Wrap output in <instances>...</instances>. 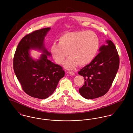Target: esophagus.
Wrapping results in <instances>:
<instances>
[{
	"mask_svg": "<svg viewBox=\"0 0 133 133\" xmlns=\"http://www.w3.org/2000/svg\"><path fill=\"white\" fill-rule=\"evenodd\" d=\"M68 74L70 75H75V73L73 72H71V71H70L68 72Z\"/></svg>",
	"mask_w": 133,
	"mask_h": 133,
	"instance_id": "esophagus-1",
	"label": "esophagus"
}]
</instances>
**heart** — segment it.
Segmentation results:
<instances>
[{
	"label": "heart",
	"mask_w": 133,
	"mask_h": 133,
	"mask_svg": "<svg viewBox=\"0 0 133 133\" xmlns=\"http://www.w3.org/2000/svg\"><path fill=\"white\" fill-rule=\"evenodd\" d=\"M99 45V38L94 32H71L59 38L58 43H53L50 52L58 64L63 63L68 54L70 57L64 63V66L73 70L78 64L84 66L90 63L96 56Z\"/></svg>",
	"instance_id": "1"
}]
</instances>
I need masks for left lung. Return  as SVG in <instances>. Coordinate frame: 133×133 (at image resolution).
I'll return each instance as SVG.
<instances>
[{
	"instance_id": "left-lung-1",
	"label": "left lung",
	"mask_w": 133,
	"mask_h": 133,
	"mask_svg": "<svg viewBox=\"0 0 133 133\" xmlns=\"http://www.w3.org/2000/svg\"><path fill=\"white\" fill-rule=\"evenodd\" d=\"M102 45L99 53L78 74L84 79V84L79 89L80 94L87 99L105 95L110 89L119 66V57L111 40Z\"/></svg>"
}]
</instances>
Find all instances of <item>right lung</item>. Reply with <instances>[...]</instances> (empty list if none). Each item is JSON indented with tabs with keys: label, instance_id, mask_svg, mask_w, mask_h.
<instances>
[{
	"label": "right lung",
	"instance_id": "right-lung-1",
	"mask_svg": "<svg viewBox=\"0 0 133 133\" xmlns=\"http://www.w3.org/2000/svg\"><path fill=\"white\" fill-rule=\"evenodd\" d=\"M51 28L36 30L20 40L13 59L15 74L23 90L28 95L41 99L48 98L64 76L63 68L48 59L51 54L45 48L44 40ZM30 49L43 53L38 59L30 55Z\"/></svg>",
	"mask_w": 133,
	"mask_h": 133
}]
</instances>
